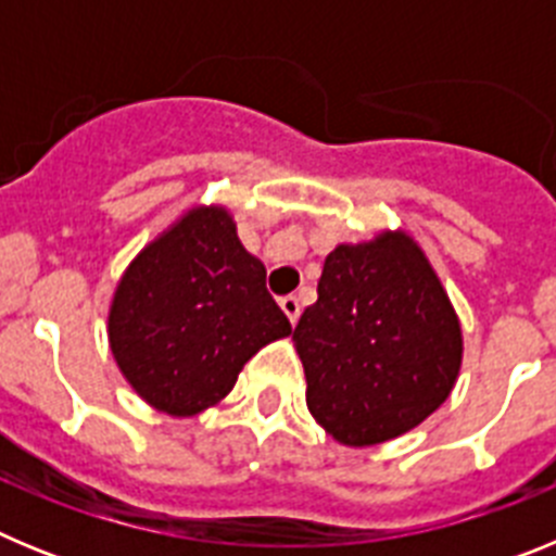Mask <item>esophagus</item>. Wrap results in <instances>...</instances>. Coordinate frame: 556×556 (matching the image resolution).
I'll return each instance as SVG.
<instances>
[{
	"mask_svg": "<svg viewBox=\"0 0 556 556\" xmlns=\"http://www.w3.org/2000/svg\"><path fill=\"white\" fill-rule=\"evenodd\" d=\"M281 308H283V314L289 317V323H298V317H301V301H298L294 294L281 298Z\"/></svg>",
	"mask_w": 556,
	"mask_h": 556,
	"instance_id": "1",
	"label": "esophagus"
}]
</instances>
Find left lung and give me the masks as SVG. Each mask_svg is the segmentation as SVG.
Returning <instances> with one entry per match:
<instances>
[{
	"instance_id": "8db88e82",
	"label": "left lung",
	"mask_w": 556,
	"mask_h": 556,
	"mask_svg": "<svg viewBox=\"0 0 556 556\" xmlns=\"http://www.w3.org/2000/svg\"><path fill=\"white\" fill-rule=\"evenodd\" d=\"M306 406L348 448L387 443L445 404L462 367V326L429 255L406 230L337 244L317 303L292 333Z\"/></svg>"
}]
</instances>
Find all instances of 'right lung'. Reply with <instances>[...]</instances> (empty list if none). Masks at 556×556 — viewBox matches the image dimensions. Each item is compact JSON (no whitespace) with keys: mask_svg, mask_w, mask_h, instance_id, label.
Here are the masks:
<instances>
[{"mask_svg":"<svg viewBox=\"0 0 556 556\" xmlns=\"http://www.w3.org/2000/svg\"><path fill=\"white\" fill-rule=\"evenodd\" d=\"M225 205H194L127 264L108 306V345L152 409L217 406L255 353L292 333Z\"/></svg>","mask_w":556,"mask_h":556,"instance_id":"right-lung-1","label":"right lung"}]
</instances>
